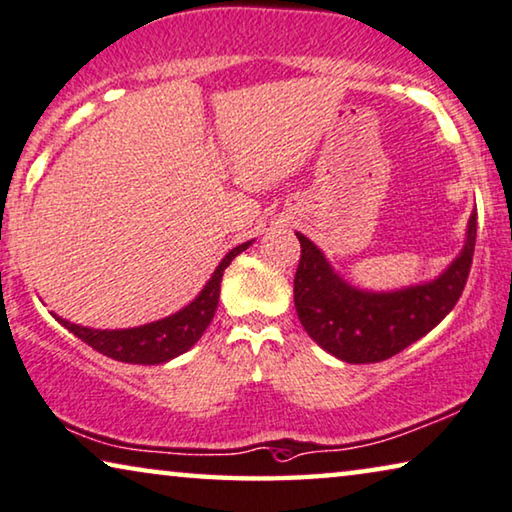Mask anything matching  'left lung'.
Wrapping results in <instances>:
<instances>
[{
    "label": "left lung",
    "mask_w": 512,
    "mask_h": 512,
    "mask_svg": "<svg viewBox=\"0 0 512 512\" xmlns=\"http://www.w3.org/2000/svg\"><path fill=\"white\" fill-rule=\"evenodd\" d=\"M301 241L294 276V305L303 329L324 352L345 363H379L430 333L455 308L467 285L476 246V211L464 246L437 278L372 292L347 282L308 236Z\"/></svg>",
    "instance_id": "8db88e82"
}]
</instances>
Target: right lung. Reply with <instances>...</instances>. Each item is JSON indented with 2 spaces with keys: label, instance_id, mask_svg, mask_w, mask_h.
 Instances as JSON below:
<instances>
[{
  "label": "right lung",
  "instance_id": "right-lung-1",
  "mask_svg": "<svg viewBox=\"0 0 512 512\" xmlns=\"http://www.w3.org/2000/svg\"><path fill=\"white\" fill-rule=\"evenodd\" d=\"M253 241L241 243V246L232 248L216 271L211 273L207 285L202 287V292L195 296L188 305H183L179 312H174L170 317L158 319V322L133 326V329H89V326H80L68 322V319L55 315L57 322L64 329L78 335L82 342H87L89 347H94L96 352L103 356H110L114 361L121 363H137V365H156L167 363L172 358L181 356L202 338V333L207 331L213 315H216L218 299H220V280H223V271L230 266L236 255H241Z\"/></svg>",
  "mask_w": 512,
  "mask_h": 512
}]
</instances>
